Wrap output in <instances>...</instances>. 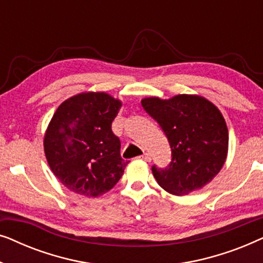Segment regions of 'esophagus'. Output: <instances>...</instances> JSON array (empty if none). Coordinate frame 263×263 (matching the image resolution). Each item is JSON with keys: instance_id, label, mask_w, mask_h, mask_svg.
Instances as JSON below:
<instances>
[{"instance_id": "obj_1", "label": "esophagus", "mask_w": 263, "mask_h": 263, "mask_svg": "<svg viewBox=\"0 0 263 263\" xmlns=\"http://www.w3.org/2000/svg\"><path fill=\"white\" fill-rule=\"evenodd\" d=\"M139 158H140V159L145 160V161H151V160H152V158H151V154L149 153H143L142 156H140Z\"/></svg>"}]
</instances>
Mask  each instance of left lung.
Here are the masks:
<instances>
[{"label": "left lung", "instance_id": "left-lung-1", "mask_svg": "<svg viewBox=\"0 0 263 263\" xmlns=\"http://www.w3.org/2000/svg\"><path fill=\"white\" fill-rule=\"evenodd\" d=\"M141 105L159 124L171 148L166 167L152 166L158 184L174 195H186L211 182L228 154V127L220 111L202 97L189 95L146 98Z\"/></svg>", "mask_w": 263, "mask_h": 263}]
</instances>
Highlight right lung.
<instances>
[{"label":"right lung","mask_w":263,"mask_h":263,"mask_svg":"<svg viewBox=\"0 0 263 263\" xmlns=\"http://www.w3.org/2000/svg\"><path fill=\"white\" fill-rule=\"evenodd\" d=\"M121 102L103 92L81 93L61 104L44 138L49 166L61 183L87 197L103 195L120 181L129 161L111 124Z\"/></svg>","instance_id":"add662e5"}]
</instances>
